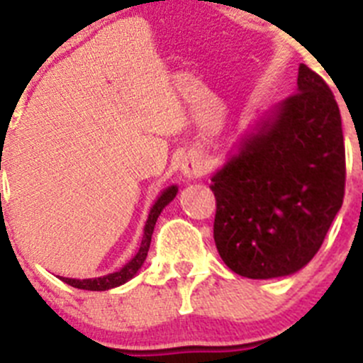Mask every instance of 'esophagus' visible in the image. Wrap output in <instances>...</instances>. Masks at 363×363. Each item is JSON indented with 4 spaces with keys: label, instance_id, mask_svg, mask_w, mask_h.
I'll return each mask as SVG.
<instances>
[{
    "label": "esophagus",
    "instance_id": "obj_1",
    "mask_svg": "<svg viewBox=\"0 0 363 363\" xmlns=\"http://www.w3.org/2000/svg\"><path fill=\"white\" fill-rule=\"evenodd\" d=\"M181 172L186 179H196L200 175H203L205 172V164L202 163V160L196 158V156L188 155L181 163Z\"/></svg>",
    "mask_w": 363,
    "mask_h": 363
}]
</instances>
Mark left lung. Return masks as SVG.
Here are the masks:
<instances>
[{
  "label": "left lung",
  "mask_w": 363,
  "mask_h": 363,
  "mask_svg": "<svg viewBox=\"0 0 363 363\" xmlns=\"http://www.w3.org/2000/svg\"><path fill=\"white\" fill-rule=\"evenodd\" d=\"M344 179L337 101L300 65L295 94L259 113L211 177L214 240L225 265L250 279L303 269L340 211Z\"/></svg>",
  "instance_id": "1"
}]
</instances>
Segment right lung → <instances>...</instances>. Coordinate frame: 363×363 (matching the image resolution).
<instances>
[{
    "label": "right lung",
    "mask_w": 363,
    "mask_h": 363,
    "mask_svg": "<svg viewBox=\"0 0 363 363\" xmlns=\"http://www.w3.org/2000/svg\"><path fill=\"white\" fill-rule=\"evenodd\" d=\"M177 191H179L177 186L172 184L168 186V188H164L158 195V199L155 200L151 211H149L147 221H145L140 247H138L137 255H135L126 265H123L119 270H116V272L107 274V276L89 277V279H72V277H60V276L57 277H60L63 283L69 284V286L79 288V290H87V291H107V290H112V288L121 286V284L128 283L130 279H133V277L138 274V270L142 269V265H144L145 258H147V251H149V246H151V237H152V232H155L156 221H158L163 208L167 207L175 196H177Z\"/></svg>",
    "instance_id": "obj_1"
}]
</instances>
